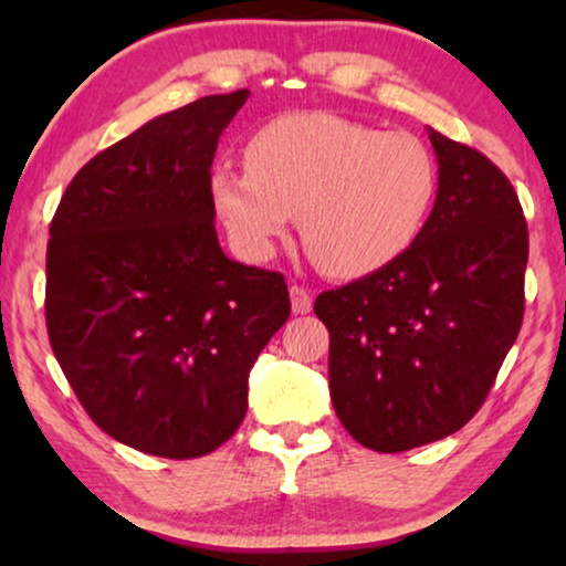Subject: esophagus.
<instances>
[{
	"mask_svg": "<svg viewBox=\"0 0 566 566\" xmlns=\"http://www.w3.org/2000/svg\"><path fill=\"white\" fill-rule=\"evenodd\" d=\"M291 306L293 314L312 312V291H306L304 285H291Z\"/></svg>",
	"mask_w": 566,
	"mask_h": 566,
	"instance_id": "1",
	"label": "esophagus"
}]
</instances>
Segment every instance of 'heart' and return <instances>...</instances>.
<instances>
[{
	"mask_svg": "<svg viewBox=\"0 0 566 566\" xmlns=\"http://www.w3.org/2000/svg\"><path fill=\"white\" fill-rule=\"evenodd\" d=\"M247 169L213 167L211 200L244 258L268 260L301 213V237L339 277L389 265L420 237L438 196L428 144L332 113L283 115L244 149Z\"/></svg>",
	"mask_w": 566,
	"mask_h": 566,
	"instance_id": "b5f03b06",
	"label": "heart"
}]
</instances>
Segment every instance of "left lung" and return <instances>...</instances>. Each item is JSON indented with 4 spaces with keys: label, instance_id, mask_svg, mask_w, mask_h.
Masks as SVG:
<instances>
[{
    "label": "left lung",
    "instance_id": "left-lung-1",
    "mask_svg": "<svg viewBox=\"0 0 566 566\" xmlns=\"http://www.w3.org/2000/svg\"><path fill=\"white\" fill-rule=\"evenodd\" d=\"M428 130L438 196L420 237L314 304L329 329L335 412L378 453L461 430L523 324L528 227L517 192L482 151Z\"/></svg>",
    "mask_w": 566,
    "mask_h": 566
}]
</instances>
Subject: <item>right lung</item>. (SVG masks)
<instances>
[{
  "instance_id": "1",
  "label": "right lung",
  "mask_w": 566,
  "mask_h": 566,
  "mask_svg": "<svg viewBox=\"0 0 566 566\" xmlns=\"http://www.w3.org/2000/svg\"><path fill=\"white\" fill-rule=\"evenodd\" d=\"M247 97H200L99 151L51 221L53 355L97 428L161 459L234 436L254 360L291 314L283 275L229 260L213 227V154Z\"/></svg>"
}]
</instances>
